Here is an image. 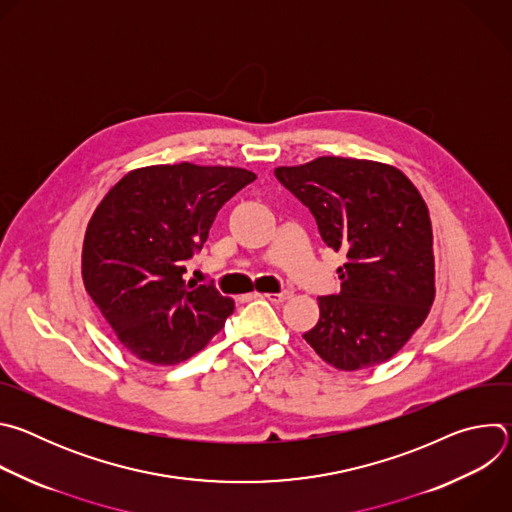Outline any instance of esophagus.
Here are the masks:
<instances>
[{
    "label": "esophagus",
    "mask_w": 512,
    "mask_h": 512,
    "mask_svg": "<svg viewBox=\"0 0 512 512\" xmlns=\"http://www.w3.org/2000/svg\"><path fill=\"white\" fill-rule=\"evenodd\" d=\"M255 296L265 298V300H269V302H273V304H283V302H287V300L291 298V291H289V289H283V291H279V294H255Z\"/></svg>",
    "instance_id": "esophagus-1"
}]
</instances>
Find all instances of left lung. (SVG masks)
Segmentation results:
<instances>
[{
	"label": "left lung",
	"mask_w": 512,
	"mask_h": 512,
	"mask_svg": "<svg viewBox=\"0 0 512 512\" xmlns=\"http://www.w3.org/2000/svg\"><path fill=\"white\" fill-rule=\"evenodd\" d=\"M275 178L316 218L322 241L346 253L340 291L318 298L306 342L340 371L371 369L397 354L433 304V235L409 178L377 162L318 158Z\"/></svg>",
	"instance_id": "left-lung-1"
}]
</instances>
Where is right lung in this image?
<instances>
[{
  "instance_id": "right-lung-1",
  "label": "right lung",
  "mask_w": 512,
  "mask_h": 512,
  "mask_svg": "<svg viewBox=\"0 0 512 512\" xmlns=\"http://www.w3.org/2000/svg\"><path fill=\"white\" fill-rule=\"evenodd\" d=\"M253 180L241 168L150 166L121 178L97 206L83 247L85 287L139 360L178 364L233 314L231 298L184 273L216 212Z\"/></svg>"
}]
</instances>
